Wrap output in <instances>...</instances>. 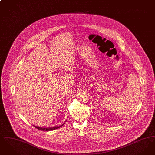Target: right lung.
Listing matches in <instances>:
<instances>
[{"instance_id": "add662e5", "label": "right lung", "mask_w": 155, "mask_h": 155, "mask_svg": "<svg viewBox=\"0 0 155 155\" xmlns=\"http://www.w3.org/2000/svg\"><path fill=\"white\" fill-rule=\"evenodd\" d=\"M64 124V123L63 124L60 125V126H59V127L56 126V127H49V128H42V127H37V126H35V125H34V127H35L36 128H37V129L39 130H41V131H52V130H53L58 129V128H59L60 127H62Z\"/></svg>"}]
</instances>
